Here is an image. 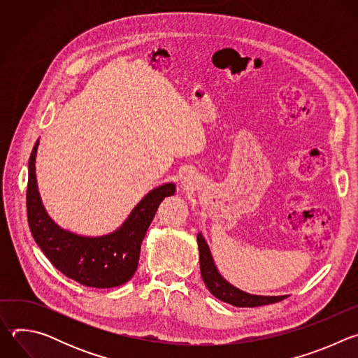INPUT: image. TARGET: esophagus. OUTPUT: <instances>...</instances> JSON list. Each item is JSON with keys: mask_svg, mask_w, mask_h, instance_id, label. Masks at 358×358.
Instances as JSON below:
<instances>
[{"mask_svg": "<svg viewBox=\"0 0 358 358\" xmlns=\"http://www.w3.org/2000/svg\"><path fill=\"white\" fill-rule=\"evenodd\" d=\"M182 182H184V185H185V184H188V178H185V177H184V181H182Z\"/></svg>", "mask_w": 358, "mask_h": 358, "instance_id": "obj_1", "label": "esophagus"}]
</instances>
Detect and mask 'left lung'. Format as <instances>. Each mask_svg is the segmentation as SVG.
Masks as SVG:
<instances>
[{
  "label": "left lung",
  "instance_id": "1",
  "mask_svg": "<svg viewBox=\"0 0 358 358\" xmlns=\"http://www.w3.org/2000/svg\"><path fill=\"white\" fill-rule=\"evenodd\" d=\"M198 249H199V269L203 283L208 287V290L220 300L229 303L236 308H257V306L271 304L286 299L287 296H258V294H249L242 292L228 283L217 271L211 250L208 243L203 239L202 234L196 235Z\"/></svg>",
  "mask_w": 358,
  "mask_h": 358
}]
</instances>
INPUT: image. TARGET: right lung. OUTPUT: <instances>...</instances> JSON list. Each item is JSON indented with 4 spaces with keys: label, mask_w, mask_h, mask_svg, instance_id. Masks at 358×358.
I'll use <instances>...</instances> for the list:
<instances>
[{
    "label": "right lung",
    "mask_w": 358,
    "mask_h": 358,
    "mask_svg": "<svg viewBox=\"0 0 358 358\" xmlns=\"http://www.w3.org/2000/svg\"><path fill=\"white\" fill-rule=\"evenodd\" d=\"M36 140L28 163L27 215L38 246L58 271L87 287L108 289L126 283L134 275L141 242L160 202L176 192L173 182L151 189L130 213L123 225L103 236L89 238L59 228L46 214L38 192Z\"/></svg>",
    "instance_id": "1"
}]
</instances>
